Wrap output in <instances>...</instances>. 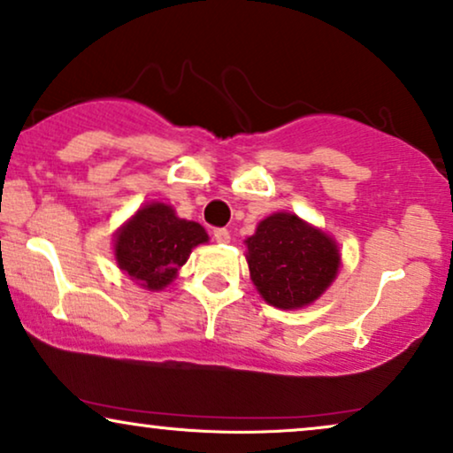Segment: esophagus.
<instances>
[{"mask_svg": "<svg viewBox=\"0 0 453 453\" xmlns=\"http://www.w3.org/2000/svg\"><path fill=\"white\" fill-rule=\"evenodd\" d=\"M214 239L219 241V243H228V241H231V233H228L226 228H214Z\"/></svg>", "mask_w": 453, "mask_h": 453, "instance_id": "esophagus-1", "label": "esophagus"}]
</instances>
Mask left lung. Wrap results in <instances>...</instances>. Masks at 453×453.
<instances>
[{
    "label": "left lung",
    "instance_id": "left-lung-1",
    "mask_svg": "<svg viewBox=\"0 0 453 453\" xmlns=\"http://www.w3.org/2000/svg\"><path fill=\"white\" fill-rule=\"evenodd\" d=\"M245 245L251 283L264 302L280 310L314 303L342 268L337 241L293 212L266 216Z\"/></svg>",
    "mask_w": 453,
    "mask_h": 453
}]
</instances>
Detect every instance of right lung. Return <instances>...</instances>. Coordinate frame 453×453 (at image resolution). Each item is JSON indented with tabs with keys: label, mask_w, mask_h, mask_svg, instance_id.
<instances>
[{
	"label": "right lung",
	"mask_w": 453,
	"mask_h": 453,
	"mask_svg": "<svg viewBox=\"0 0 453 453\" xmlns=\"http://www.w3.org/2000/svg\"><path fill=\"white\" fill-rule=\"evenodd\" d=\"M210 237L199 222L179 219L173 205L150 202L114 234V260L122 273L148 291L173 283L193 248Z\"/></svg>",
	"instance_id": "obj_1"
}]
</instances>
